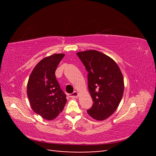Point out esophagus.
Listing matches in <instances>:
<instances>
[{
    "mask_svg": "<svg viewBox=\"0 0 156 156\" xmlns=\"http://www.w3.org/2000/svg\"><path fill=\"white\" fill-rule=\"evenodd\" d=\"M78 92H77V91H73L72 94H70L69 96H70L71 98H76L78 97Z\"/></svg>",
    "mask_w": 156,
    "mask_h": 156,
    "instance_id": "esophagus-1",
    "label": "esophagus"
}]
</instances>
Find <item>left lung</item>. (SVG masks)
<instances>
[{"label":"left lung","instance_id":"8db88e82","mask_svg":"<svg viewBox=\"0 0 156 156\" xmlns=\"http://www.w3.org/2000/svg\"><path fill=\"white\" fill-rule=\"evenodd\" d=\"M77 56L88 72V89L94 102L87 112L94 119L104 120L115 112L122 100V72L112 58L96 50L78 52Z\"/></svg>","mask_w":156,"mask_h":156}]
</instances>
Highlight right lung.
Returning <instances> with one entry per match:
<instances>
[{
  "label": "right lung",
  "mask_w": 156,
  "mask_h": 156,
  "mask_svg": "<svg viewBox=\"0 0 156 156\" xmlns=\"http://www.w3.org/2000/svg\"><path fill=\"white\" fill-rule=\"evenodd\" d=\"M65 54H56L41 60L27 83V96L34 112L44 119L56 118L64 109L66 94L60 88L55 72Z\"/></svg>",
  "instance_id": "obj_1"
}]
</instances>
